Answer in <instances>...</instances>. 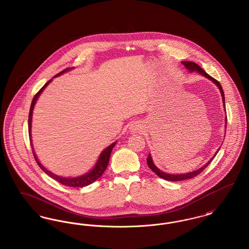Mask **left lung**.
<instances>
[{
    "mask_svg": "<svg viewBox=\"0 0 249 249\" xmlns=\"http://www.w3.org/2000/svg\"><path fill=\"white\" fill-rule=\"evenodd\" d=\"M182 63H183V64L185 65V67H186L187 69H189L190 71H197L198 72H200L201 74H202V75H204L206 78H209L210 80H212L213 83L216 84V86L218 87V89H219V90H220V92H221V95H222L223 103L225 104V97H224V92H223L222 87H221V85H220V83H219L216 79H214L213 77L210 76L206 71H203L201 67H200L198 64H196L195 62H192V61H182ZM226 120H227V119H226ZM226 126H227V125H226ZM217 152H218V150H217ZM215 154H216V153H215ZM214 156H215V155H214ZM214 156L209 160L208 163H206L205 165L202 166L199 170L194 171V172H191V173H189V174H185V175H170V174H166V173L161 172L160 170H159V169L154 165L150 154L148 155V157H147V159H146V162H147L148 167L154 172L157 176H159L160 178H161L162 179H165V180H169V181H182V180H186V179L195 178V177H197L198 175H200L201 172H202V171L208 166V164L213 160Z\"/></svg>",
    "mask_w": 249,
    "mask_h": 249,
    "instance_id": "1",
    "label": "left lung"
}]
</instances>
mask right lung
<instances>
[{
	"label": "right lung",
	"mask_w": 249,
	"mask_h": 249,
	"mask_svg": "<svg viewBox=\"0 0 249 249\" xmlns=\"http://www.w3.org/2000/svg\"><path fill=\"white\" fill-rule=\"evenodd\" d=\"M68 70H69V68H67V69L60 71L58 74H56L55 76H58L59 74H61L62 72L68 71ZM50 81H51V80H49L47 83L45 84V85L42 87V89L35 95V97H34V99H33V102H32V105H31L30 113H29V122H28V125H29V136H30V141H31V142H32V139H31V127H32L33 110H34V107H35L36 101H37V98L39 97L40 93L44 90V89L48 86V84L50 83ZM116 142H113L112 144H110L107 148H106V149L102 152V154L100 156V158H99V160H98L96 165H95L94 168H93L89 173H88V174H86V175H84V176H81V177H78V178H61V177H58V176L52 174L51 172H49L48 170H47L44 166L42 165V164L38 161V160H37V158H36V155L35 154V151H34V150H33V154H34V157H35V159H36L37 164H38L39 167H40L48 176H49L50 178L55 179L56 181H58L60 184L64 185V186H67V187H71V188H82V187H86V186H88V185L92 184L98 178H100L102 177V175L104 174V172L107 170V165H108V162H109V159H110V155H111L112 149H113V147L115 146ZM32 149H33V144H32Z\"/></svg>",
	"instance_id": "right-lung-1"
}]
</instances>
